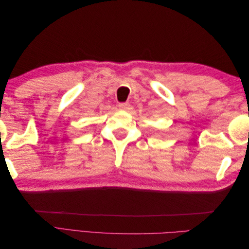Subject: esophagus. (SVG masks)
I'll return each mask as SVG.
<instances>
[{
    "label": "esophagus",
    "mask_w": 249,
    "mask_h": 249,
    "mask_svg": "<svg viewBox=\"0 0 249 249\" xmlns=\"http://www.w3.org/2000/svg\"><path fill=\"white\" fill-rule=\"evenodd\" d=\"M118 107H119L120 110L125 111V110H127V109L130 108V104H129V103H120V104L118 105Z\"/></svg>",
    "instance_id": "obj_1"
}]
</instances>
